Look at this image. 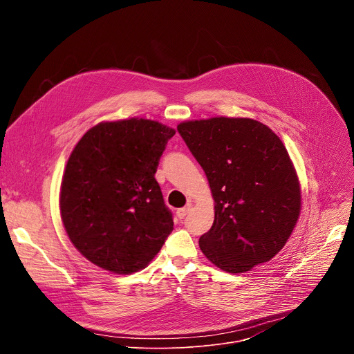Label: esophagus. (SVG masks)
Here are the masks:
<instances>
[{
  "label": "esophagus",
  "instance_id": "esophagus-1",
  "mask_svg": "<svg viewBox=\"0 0 354 354\" xmlns=\"http://www.w3.org/2000/svg\"><path fill=\"white\" fill-rule=\"evenodd\" d=\"M192 210V203H187L185 207H182V209H179L178 212H176V216L182 220V218H185L186 216H187V213Z\"/></svg>",
  "mask_w": 354,
  "mask_h": 354
}]
</instances>
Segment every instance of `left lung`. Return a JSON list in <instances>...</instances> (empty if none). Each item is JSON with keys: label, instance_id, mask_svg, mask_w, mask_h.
<instances>
[{"label": "left lung", "instance_id": "obj_1", "mask_svg": "<svg viewBox=\"0 0 354 354\" xmlns=\"http://www.w3.org/2000/svg\"><path fill=\"white\" fill-rule=\"evenodd\" d=\"M178 131L214 198V223L198 239L201 252L228 273L269 262L288 241L301 212L298 176L281 140L248 118L187 120Z\"/></svg>", "mask_w": 354, "mask_h": 354}]
</instances>
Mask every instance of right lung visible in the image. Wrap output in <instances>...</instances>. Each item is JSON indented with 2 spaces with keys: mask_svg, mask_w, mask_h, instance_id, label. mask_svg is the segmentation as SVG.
<instances>
[{
  "mask_svg": "<svg viewBox=\"0 0 354 354\" xmlns=\"http://www.w3.org/2000/svg\"><path fill=\"white\" fill-rule=\"evenodd\" d=\"M175 130L149 119L102 122L77 142L60 190L64 230L80 254L116 274L148 266L174 230L156 172Z\"/></svg>",
  "mask_w": 354,
  "mask_h": 354,
  "instance_id": "1",
  "label": "right lung"
}]
</instances>
